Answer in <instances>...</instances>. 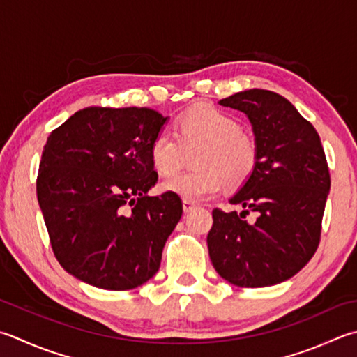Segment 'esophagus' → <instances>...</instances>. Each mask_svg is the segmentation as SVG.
I'll return each instance as SVG.
<instances>
[{
  "instance_id": "esophagus-1",
  "label": "esophagus",
  "mask_w": 357,
  "mask_h": 357,
  "mask_svg": "<svg viewBox=\"0 0 357 357\" xmlns=\"http://www.w3.org/2000/svg\"><path fill=\"white\" fill-rule=\"evenodd\" d=\"M195 207H197V206H195L192 201H187V199H184V201H183V208H184V212H192Z\"/></svg>"
}]
</instances>
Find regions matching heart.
<instances>
[{
  "label": "heart",
  "mask_w": 357,
  "mask_h": 357,
  "mask_svg": "<svg viewBox=\"0 0 357 357\" xmlns=\"http://www.w3.org/2000/svg\"><path fill=\"white\" fill-rule=\"evenodd\" d=\"M197 169L178 174L162 184V190L187 201L212 197L222 184L240 187L254 173L258 145L254 136L241 130L238 119L215 107L188 109L174 123V135L160 130L150 144L155 170L169 178L184 165L187 153Z\"/></svg>",
  "instance_id": "obj_1"
}]
</instances>
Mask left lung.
Wrapping results in <instances>:
<instances>
[{
    "label": "left lung",
    "instance_id": "obj_1",
    "mask_svg": "<svg viewBox=\"0 0 357 357\" xmlns=\"http://www.w3.org/2000/svg\"><path fill=\"white\" fill-rule=\"evenodd\" d=\"M252 123L258 145L254 173L230 198L243 212H212L207 235L215 271L240 288L288 280L317 250L330 170L316 128L283 96L248 89L220 100ZM257 213L255 223L243 220Z\"/></svg>",
    "mask_w": 357,
    "mask_h": 357
}]
</instances>
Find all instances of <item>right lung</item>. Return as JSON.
I'll return each instance as SVG.
<instances>
[{"label":"right lung","mask_w":357,"mask_h":357,"mask_svg":"<svg viewBox=\"0 0 357 357\" xmlns=\"http://www.w3.org/2000/svg\"><path fill=\"white\" fill-rule=\"evenodd\" d=\"M167 121L150 108L89 107L49 135L37 198L55 258L79 280L127 291L158 272L183 215L178 195L149 197L150 144Z\"/></svg>","instance_id":"1"}]
</instances>
